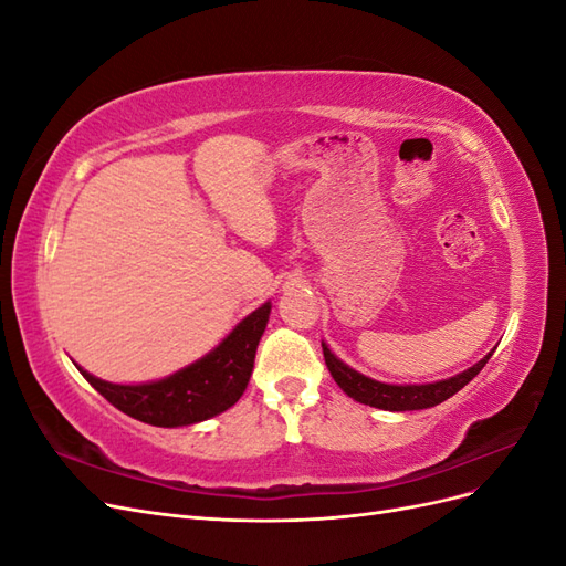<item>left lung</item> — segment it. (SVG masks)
Wrapping results in <instances>:
<instances>
[{
    "mask_svg": "<svg viewBox=\"0 0 566 566\" xmlns=\"http://www.w3.org/2000/svg\"><path fill=\"white\" fill-rule=\"evenodd\" d=\"M323 347V358L325 366H328L333 380L337 382V387L352 397L358 403H366L373 408H382V410H422V408H432L441 401L451 399L455 391H460L465 387L474 375L486 366V361L491 358V354L495 349H491L482 361H476L474 366H470L468 370H462L453 378L447 380H437V382H424V385H391V382H380L373 380L368 375L354 370L352 366H347L342 358H337L331 347L321 342Z\"/></svg>",
    "mask_w": 566,
    "mask_h": 566,
    "instance_id": "left-lung-1",
    "label": "left lung"
}]
</instances>
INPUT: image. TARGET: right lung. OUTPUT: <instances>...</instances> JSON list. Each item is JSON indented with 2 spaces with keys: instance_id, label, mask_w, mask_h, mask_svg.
<instances>
[{
  "instance_id": "right-lung-1",
  "label": "right lung",
  "mask_w": 566,
  "mask_h": 566,
  "mask_svg": "<svg viewBox=\"0 0 566 566\" xmlns=\"http://www.w3.org/2000/svg\"><path fill=\"white\" fill-rule=\"evenodd\" d=\"M269 314L271 302L256 306L212 352L163 380L117 385L75 366L101 397L134 420L156 427L196 424L224 413L243 397Z\"/></svg>"
}]
</instances>
